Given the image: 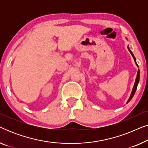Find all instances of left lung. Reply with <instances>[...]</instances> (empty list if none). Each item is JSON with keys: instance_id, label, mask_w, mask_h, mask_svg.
I'll return each mask as SVG.
<instances>
[{"instance_id": "obj_1", "label": "left lung", "mask_w": 148, "mask_h": 148, "mask_svg": "<svg viewBox=\"0 0 148 148\" xmlns=\"http://www.w3.org/2000/svg\"><path fill=\"white\" fill-rule=\"evenodd\" d=\"M127 48H128L129 51L130 52V53L131 54V55H132L133 58H134V60H135V64H136V65H137V66H138V65H137V62H136V58H135V57L134 56V55H133V52L131 51V50H130V49H129V46H127ZM139 77H140V73H139V69H138V71H137V77H136V79H135V84H134V86H133V88L132 92H131V96H130V97H129V98L128 101H127V104L129 102V101H130V100H131V99H132V98L133 97V96H134V94H135V91H136V90H137V86H138V84H139Z\"/></svg>"}]
</instances>
